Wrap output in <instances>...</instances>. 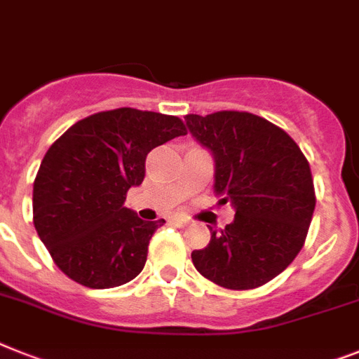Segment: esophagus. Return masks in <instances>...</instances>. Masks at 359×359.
I'll return each instance as SVG.
<instances>
[{
    "instance_id": "esophagus-1",
    "label": "esophagus",
    "mask_w": 359,
    "mask_h": 359,
    "mask_svg": "<svg viewBox=\"0 0 359 359\" xmlns=\"http://www.w3.org/2000/svg\"><path fill=\"white\" fill-rule=\"evenodd\" d=\"M172 224L176 227H187L189 226V220H187V218H180V216H177V218H174L172 220Z\"/></svg>"
}]
</instances>
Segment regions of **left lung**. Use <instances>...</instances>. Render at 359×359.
I'll list each match as a JSON object with an SVG mask.
<instances>
[{
    "mask_svg": "<svg viewBox=\"0 0 359 359\" xmlns=\"http://www.w3.org/2000/svg\"><path fill=\"white\" fill-rule=\"evenodd\" d=\"M191 133L215 156V191L235 220L192 251L194 268L227 290H253L283 273L303 250L316 209L310 165L277 124L248 111L189 114Z\"/></svg>",
    "mask_w": 359,
    "mask_h": 359,
    "instance_id": "8db88e82",
    "label": "left lung"
}]
</instances>
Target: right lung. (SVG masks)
I'll return each mask as SVG.
<instances>
[{"label": "right lung", "instance_id": "add662e5", "mask_svg": "<svg viewBox=\"0 0 359 359\" xmlns=\"http://www.w3.org/2000/svg\"><path fill=\"white\" fill-rule=\"evenodd\" d=\"M176 115L117 108L75 123L41 159L32 189V222L55 264L86 288L135 279L165 220L144 222L124 207L144 180L152 148L185 135Z\"/></svg>", "mask_w": 359, "mask_h": 359}]
</instances>
